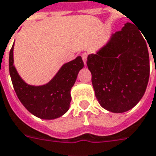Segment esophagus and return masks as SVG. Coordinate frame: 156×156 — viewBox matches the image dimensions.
Listing matches in <instances>:
<instances>
[{
    "label": "esophagus",
    "mask_w": 156,
    "mask_h": 156,
    "mask_svg": "<svg viewBox=\"0 0 156 156\" xmlns=\"http://www.w3.org/2000/svg\"><path fill=\"white\" fill-rule=\"evenodd\" d=\"M87 57H88V54H87V53H83V54H82V58H83V62H84V65H86Z\"/></svg>",
    "instance_id": "1"
}]
</instances>
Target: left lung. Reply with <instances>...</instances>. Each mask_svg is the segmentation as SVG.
I'll return each instance as SVG.
<instances>
[{"label":"left lung","mask_w":156,"mask_h":156,"mask_svg":"<svg viewBox=\"0 0 156 156\" xmlns=\"http://www.w3.org/2000/svg\"><path fill=\"white\" fill-rule=\"evenodd\" d=\"M136 29L131 23H125L95 54L88 55L87 66L97 100L114 113L134 107L149 82L148 47L141 31Z\"/></svg>","instance_id":"left-lung-1"}]
</instances>
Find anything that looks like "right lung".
<instances>
[{
	"label": "right lung",
	"instance_id": "1",
	"mask_svg": "<svg viewBox=\"0 0 156 156\" xmlns=\"http://www.w3.org/2000/svg\"><path fill=\"white\" fill-rule=\"evenodd\" d=\"M13 46L9 54V73L17 98L34 116L44 120L58 118L70 106L71 89L74 85L78 72L83 67L81 56L65 63L46 84L29 85L19 76L14 67Z\"/></svg>",
	"mask_w": 156,
	"mask_h": 156
}]
</instances>
